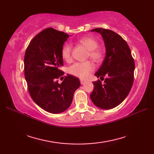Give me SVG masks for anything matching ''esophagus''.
Returning a JSON list of instances; mask_svg holds the SVG:
<instances>
[{"label": "esophagus", "mask_w": 154, "mask_h": 154, "mask_svg": "<svg viewBox=\"0 0 154 154\" xmlns=\"http://www.w3.org/2000/svg\"><path fill=\"white\" fill-rule=\"evenodd\" d=\"M80 82H81V85H84L85 83H86V81L83 80V79H81V80H80Z\"/></svg>", "instance_id": "obj_1"}]
</instances>
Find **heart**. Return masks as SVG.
<instances>
[{"label": "heart", "mask_w": 154, "mask_h": 154, "mask_svg": "<svg viewBox=\"0 0 154 154\" xmlns=\"http://www.w3.org/2000/svg\"><path fill=\"white\" fill-rule=\"evenodd\" d=\"M79 42L89 50L88 57L96 63H100L102 61L104 57L103 52L100 49L97 48L99 43L95 39L90 36H85L80 38ZM71 51L72 46L70 44L66 43L63 45L61 54L63 60L67 62L71 61ZM94 65L90 61L77 62L68 68V72L69 73L80 79H85L94 71Z\"/></svg>", "instance_id": "heart-1"}]
</instances>
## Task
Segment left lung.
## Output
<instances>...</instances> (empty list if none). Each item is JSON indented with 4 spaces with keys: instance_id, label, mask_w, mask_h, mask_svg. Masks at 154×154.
<instances>
[{
    "instance_id": "8db88e82",
    "label": "left lung",
    "mask_w": 154,
    "mask_h": 154,
    "mask_svg": "<svg viewBox=\"0 0 154 154\" xmlns=\"http://www.w3.org/2000/svg\"><path fill=\"white\" fill-rule=\"evenodd\" d=\"M102 35L106 48V56L99 69L94 74L102 81L93 82L94 89L90 94L95 105L102 109H111L122 102L132 89L135 64L126 42L112 30L95 28Z\"/></svg>"
}]
</instances>
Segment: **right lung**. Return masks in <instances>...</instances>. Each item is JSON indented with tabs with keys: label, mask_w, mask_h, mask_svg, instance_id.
<instances>
[{
	"label": "right lung",
	"mask_w": 154,
	"mask_h": 154,
	"mask_svg": "<svg viewBox=\"0 0 154 154\" xmlns=\"http://www.w3.org/2000/svg\"><path fill=\"white\" fill-rule=\"evenodd\" d=\"M69 35L48 28L32 39L24 55V76L30 97L36 104L48 112L57 114L70 106L75 91L80 86L79 79L65 76L61 48Z\"/></svg>",
	"instance_id": "right-lung-1"
}]
</instances>
